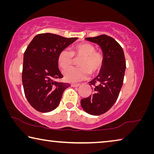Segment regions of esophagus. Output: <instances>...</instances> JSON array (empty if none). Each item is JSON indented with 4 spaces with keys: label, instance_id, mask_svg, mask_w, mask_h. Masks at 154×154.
Instances as JSON below:
<instances>
[{
    "label": "esophagus",
    "instance_id": "34e87169",
    "mask_svg": "<svg viewBox=\"0 0 154 154\" xmlns=\"http://www.w3.org/2000/svg\"><path fill=\"white\" fill-rule=\"evenodd\" d=\"M71 86L73 87V88H77V87L80 86V84H79V83H72Z\"/></svg>",
    "mask_w": 154,
    "mask_h": 154
}]
</instances>
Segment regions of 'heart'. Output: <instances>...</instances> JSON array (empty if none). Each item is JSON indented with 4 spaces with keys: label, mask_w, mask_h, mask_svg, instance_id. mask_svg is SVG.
<instances>
[{
    "label": "heart",
    "mask_w": 154,
    "mask_h": 154,
    "mask_svg": "<svg viewBox=\"0 0 154 154\" xmlns=\"http://www.w3.org/2000/svg\"><path fill=\"white\" fill-rule=\"evenodd\" d=\"M82 57L80 61L79 68H71L64 71L65 79L68 82L76 83L88 79L90 72L95 74L100 71L104 65V55L96 50L93 44L83 42L78 44L72 48L71 51L64 49L58 57V65L65 69L68 68L73 63L74 56Z\"/></svg>",
    "instance_id": "b5f03b06"
}]
</instances>
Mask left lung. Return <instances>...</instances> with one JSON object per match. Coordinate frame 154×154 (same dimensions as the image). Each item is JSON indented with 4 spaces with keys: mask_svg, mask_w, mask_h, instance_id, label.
<instances>
[{
    "mask_svg": "<svg viewBox=\"0 0 154 154\" xmlns=\"http://www.w3.org/2000/svg\"><path fill=\"white\" fill-rule=\"evenodd\" d=\"M85 40L100 46L104 55V65L97 76L89 83L93 94L81 100L87 113L100 115L110 110L118 99L123 84L126 61L123 50L114 38L100 35Z\"/></svg>",
    "mask_w": 154,
    "mask_h": 154,
    "instance_id": "obj_1",
    "label": "left lung"
}]
</instances>
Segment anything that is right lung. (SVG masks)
<instances>
[{
    "label": "right lung",
    "mask_w": 154,
    "mask_h": 154,
    "mask_svg": "<svg viewBox=\"0 0 154 154\" xmlns=\"http://www.w3.org/2000/svg\"><path fill=\"white\" fill-rule=\"evenodd\" d=\"M77 38H64L50 33L33 38L23 55L22 83L30 105L40 112L57 107L63 94L71 85L56 82L63 77L58 69V57Z\"/></svg>",
    "instance_id": "obj_1"
}]
</instances>
